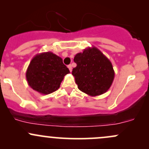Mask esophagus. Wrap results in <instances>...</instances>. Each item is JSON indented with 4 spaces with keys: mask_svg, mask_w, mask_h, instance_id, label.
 Returning <instances> with one entry per match:
<instances>
[{
    "mask_svg": "<svg viewBox=\"0 0 149 149\" xmlns=\"http://www.w3.org/2000/svg\"><path fill=\"white\" fill-rule=\"evenodd\" d=\"M68 69H69V70H70V71L71 72L72 71V65H68Z\"/></svg>",
    "mask_w": 149,
    "mask_h": 149,
    "instance_id": "obj_1",
    "label": "esophagus"
}]
</instances>
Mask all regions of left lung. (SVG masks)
<instances>
[{"instance_id": "obj_1", "label": "left lung", "mask_w": 149, "mask_h": 149, "mask_svg": "<svg viewBox=\"0 0 149 149\" xmlns=\"http://www.w3.org/2000/svg\"><path fill=\"white\" fill-rule=\"evenodd\" d=\"M73 61L77 65L72 74L79 90L96 97L110 88L115 78L112 63L96 47L84 49L75 55Z\"/></svg>"}]
</instances>
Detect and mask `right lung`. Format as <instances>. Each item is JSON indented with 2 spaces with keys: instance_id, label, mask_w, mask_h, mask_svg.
I'll list each match as a JSON object with an SVG mask.
<instances>
[{
  "instance_id": "1",
  "label": "right lung",
  "mask_w": 149,
  "mask_h": 149,
  "mask_svg": "<svg viewBox=\"0 0 149 149\" xmlns=\"http://www.w3.org/2000/svg\"><path fill=\"white\" fill-rule=\"evenodd\" d=\"M69 73L61 57L46 52L32 58L26 70V78L32 89L41 94H49L60 88L65 76Z\"/></svg>"
}]
</instances>
